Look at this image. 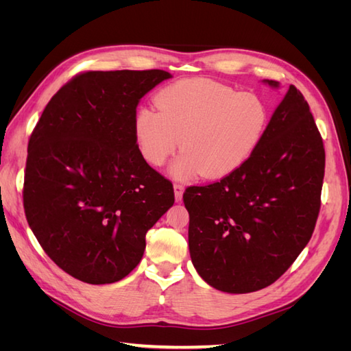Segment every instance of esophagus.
I'll use <instances>...</instances> for the list:
<instances>
[{
  "instance_id": "1",
  "label": "esophagus",
  "mask_w": 351,
  "mask_h": 351,
  "mask_svg": "<svg viewBox=\"0 0 351 351\" xmlns=\"http://www.w3.org/2000/svg\"><path fill=\"white\" fill-rule=\"evenodd\" d=\"M183 192H184V186L182 183H174V196H176L177 202L182 200Z\"/></svg>"
}]
</instances>
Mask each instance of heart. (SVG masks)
I'll return each instance as SVG.
<instances>
[{"label":"heart","instance_id":"1","mask_svg":"<svg viewBox=\"0 0 351 351\" xmlns=\"http://www.w3.org/2000/svg\"><path fill=\"white\" fill-rule=\"evenodd\" d=\"M156 110L139 107L133 117L136 147L152 167L167 162L176 178L232 174L258 149L269 124V107L256 92H239L210 79H184L155 97Z\"/></svg>","mask_w":351,"mask_h":351}]
</instances>
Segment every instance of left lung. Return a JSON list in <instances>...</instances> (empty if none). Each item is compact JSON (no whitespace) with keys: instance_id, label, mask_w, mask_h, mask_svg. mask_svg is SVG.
Segmentation results:
<instances>
[{"instance_id":"1","label":"left lung","mask_w":351,"mask_h":351,"mask_svg":"<svg viewBox=\"0 0 351 351\" xmlns=\"http://www.w3.org/2000/svg\"><path fill=\"white\" fill-rule=\"evenodd\" d=\"M324 174L322 136L290 84L249 161L219 182L186 189L190 258L200 277L236 294L277 281L313 234Z\"/></svg>"}]
</instances>
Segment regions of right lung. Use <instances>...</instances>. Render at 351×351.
I'll return each instance as SVG.
<instances>
[{
	"label": "right lung",
	"mask_w": 351,
	"mask_h": 351,
	"mask_svg": "<svg viewBox=\"0 0 351 351\" xmlns=\"http://www.w3.org/2000/svg\"><path fill=\"white\" fill-rule=\"evenodd\" d=\"M164 70L83 71L42 112L27 143L23 206L40 247L88 284L123 280L174 189L139 154L133 117Z\"/></svg>",
	"instance_id": "right-lung-1"
}]
</instances>
